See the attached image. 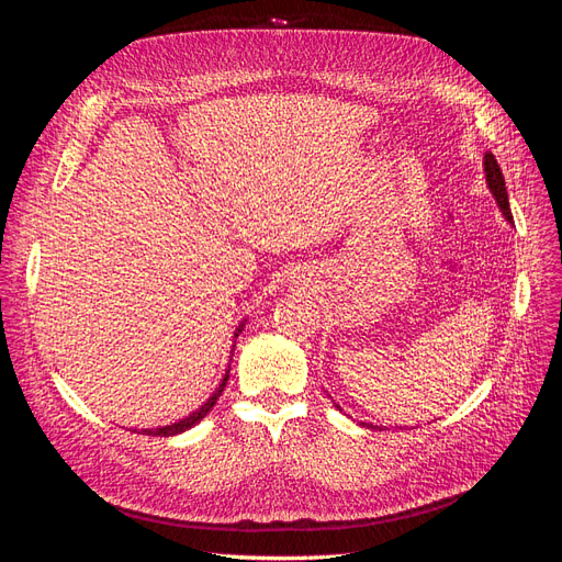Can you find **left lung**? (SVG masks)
<instances>
[{"label": "left lung", "instance_id": "8db88e82", "mask_svg": "<svg viewBox=\"0 0 562 562\" xmlns=\"http://www.w3.org/2000/svg\"><path fill=\"white\" fill-rule=\"evenodd\" d=\"M483 171H485V182H487V190L492 192V196H495V201H497V206H499V211H502V215H504V220L506 223H514V215H512V209H508V194H506V182H504V176H502V171H499V164H497V159L490 155L483 157ZM339 407V405H337ZM339 411H342V407H339ZM363 427H368V429H375L372 427V424H366V422H361Z\"/></svg>", "mask_w": 562, "mask_h": 562}]
</instances>
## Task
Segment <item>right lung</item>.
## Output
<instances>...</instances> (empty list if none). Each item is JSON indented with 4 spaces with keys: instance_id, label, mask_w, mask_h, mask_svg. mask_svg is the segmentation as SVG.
I'll list each match as a JSON object with an SVG mask.
<instances>
[{
    "instance_id": "right-lung-1",
    "label": "right lung",
    "mask_w": 562,
    "mask_h": 562,
    "mask_svg": "<svg viewBox=\"0 0 562 562\" xmlns=\"http://www.w3.org/2000/svg\"><path fill=\"white\" fill-rule=\"evenodd\" d=\"M244 326H246V318L239 323V328H236L234 337H239V333L244 330ZM234 347H236V345H234ZM234 347H232V349H234ZM229 361H232V359H229ZM227 380H229V366H227V370H225V378L220 380L217 389L213 391V396H209V401L203 403L201 407H196L194 413H190V415L182 417V419H178V422H173V424H166V427H157V429H143V434H147V436H178V434H182V431H187V429L196 427V424H199L203 417H206V415L213 411V405L217 403L220 394H223V389H225Z\"/></svg>"
}]
</instances>
